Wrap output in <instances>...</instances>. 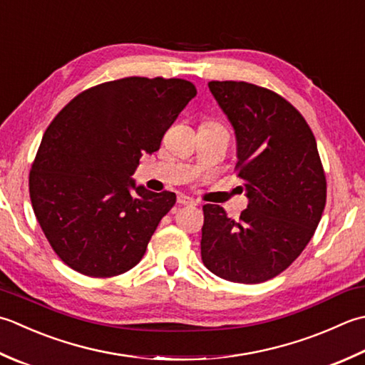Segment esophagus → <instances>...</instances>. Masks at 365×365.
<instances>
[{"mask_svg":"<svg viewBox=\"0 0 365 365\" xmlns=\"http://www.w3.org/2000/svg\"><path fill=\"white\" fill-rule=\"evenodd\" d=\"M177 204L178 205H196V201L190 196H185V195H180L177 197Z\"/></svg>","mask_w":365,"mask_h":365,"instance_id":"1","label":"esophagus"}]
</instances>
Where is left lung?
Listing matches in <instances>:
<instances>
[{
  "mask_svg": "<svg viewBox=\"0 0 365 365\" xmlns=\"http://www.w3.org/2000/svg\"><path fill=\"white\" fill-rule=\"evenodd\" d=\"M234 128L235 169L247 209L235 221L205 204L204 266L235 283H261L291 266L315 234L326 205V177L315 135L287 99L247 82H209Z\"/></svg>",
  "mask_w": 365,
  "mask_h": 365,
  "instance_id": "obj_1",
  "label": "left lung"
}]
</instances>
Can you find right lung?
I'll return each instance as SVG.
<instances>
[{
	"label": "right lung",
	"mask_w": 365,
	"mask_h": 365,
	"mask_svg": "<svg viewBox=\"0 0 365 365\" xmlns=\"http://www.w3.org/2000/svg\"><path fill=\"white\" fill-rule=\"evenodd\" d=\"M195 96L183 78L126 77L82 91L53 118L30 196L48 244L71 269L104 278L142 259L175 192H153L131 175Z\"/></svg>",
	"instance_id": "obj_1"
}]
</instances>
